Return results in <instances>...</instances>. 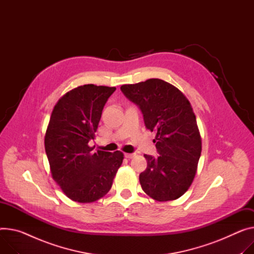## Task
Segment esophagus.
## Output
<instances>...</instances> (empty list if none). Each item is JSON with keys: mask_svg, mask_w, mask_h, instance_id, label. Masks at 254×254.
I'll return each instance as SVG.
<instances>
[{"mask_svg": "<svg viewBox=\"0 0 254 254\" xmlns=\"http://www.w3.org/2000/svg\"><path fill=\"white\" fill-rule=\"evenodd\" d=\"M134 157V153H125V158L127 159H131Z\"/></svg>", "mask_w": 254, "mask_h": 254, "instance_id": "34e87169", "label": "esophagus"}]
</instances>
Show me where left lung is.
I'll use <instances>...</instances> for the list:
<instances>
[{
    "mask_svg": "<svg viewBox=\"0 0 254 254\" xmlns=\"http://www.w3.org/2000/svg\"><path fill=\"white\" fill-rule=\"evenodd\" d=\"M121 90L137 106L145 127L155 131L159 157L144 154L142 190L158 201L177 199L190 187L201 153V138L192 107L174 85L158 78L125 84Z\"/></svg>",
    "mask_w": 254,
    "mask_h": 254,
    "instance_id": "8db88e82",
    "label": "left lung"
}]
</instances>
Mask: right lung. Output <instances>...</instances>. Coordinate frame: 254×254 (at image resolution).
<instances>
[{"instance_id": "obj_1", "label": "right lung", "mask_w": 254, "mask_h": 254, "mask_svg": "<svg viewBox=\"0 0 254 254\" xmlns=\"http://www.w3.org/2000/svg\"><path fill=\"white\" fill-rule=\"evenodd\" d=\"M116 87L85 84L67 92L53 110L45 147L53 179L66 196L77 202H92L112 187L124 154L93 151L103 109Z\"/></svg>"}]
</instances>
